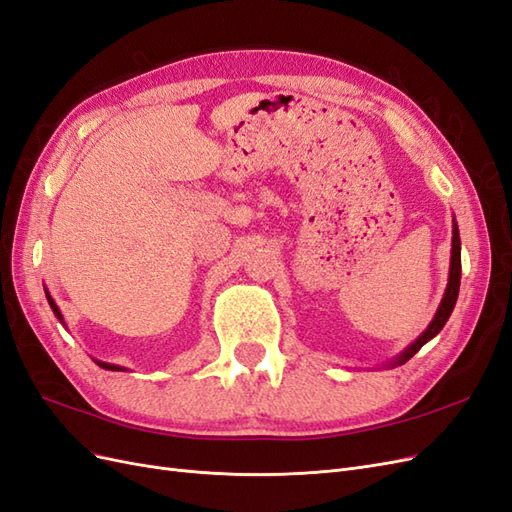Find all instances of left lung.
I'll use <instances>...</instances> for the list:
<instances>
[{
  "mask_svg": "<svg viewBox=\"0 0 512 512\" xmlns=\"http://www.w3.org/2000/svg\"><path fill=\"white\" fill-rule=\"evenodd\" d=\"M459 285H461V238H459V227H457V221L452 218V248H450V270H448V285H446V291H444V298L440 302V306H437V311L431 319V324L427 326V330L420 334V337L410 345L405 347L403 352L390 360L386 367L388 369H394V367H401V364H405L407 360H410L418 349L429 343L433 337H437L440 334V330L446 326V321L452 313V309H455L457 304V296H459Z\"/></svg>",
  "mask_w": 512,
  "mask_h": 512,
  "instance_id": "obj_1",
  "label": "left lung"
}]
</instances>
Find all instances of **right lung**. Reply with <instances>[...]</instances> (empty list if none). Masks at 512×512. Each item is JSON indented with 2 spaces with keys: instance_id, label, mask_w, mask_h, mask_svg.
<instances>
[{
  "instance_id": "right-lung-1",
  "label": "right lung",
  "mask_w": 512,
  "mask_h": 512,
  "mask_svg": "<svg viewBox=\"0 0 512 512\" xmlns=\"http://www.w3.org/2000/svg\"><path fill=\"white\" fill-rule=\"evenodd\" d=\"M45 294H47V300H49V306H51V309H53V313H55V317L57 319H60V324L66 328V321H64V315H62V311H60V306H57L55 304V300L51 298V294H49V291L45 289ZM96 364H98V367L100 369H107V371H126L124 367H120V364H111V362H102V360H96Z\"/></svg>"
}]
</instances>
